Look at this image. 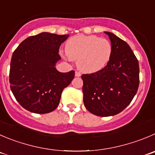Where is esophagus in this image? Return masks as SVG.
Returning a JSON list of instances; mask_svg holds the SVG:
<instances>
[{"label":"esophagus","instance_id":"obj_1","mask_svg":"<svg viewBox=\"0 0 155 155\" xmlns=\"http://www.w3.org/2000/svg\"><path fill=\"white\" fill-rule=\"evenodd\" d=\"M81 75V74L80 72H78V71L75 72V76H76V77H80Z\"/></svg>","mask_w":155,"mask_h":155}]
</instances>
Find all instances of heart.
Returning a JSON list of instances; mask_svg holds the SVG:
<instances>
[{
  "label": "heart",
  "instance_id": "b5f03b06",
  "mask_svg": "<svg viewBox=\"0 0 155 155\" xmlns=\"http://www.w3.org/2000/svg\"><path fill=\"white\" fill-rule=\"evenodd\" d=\"M65 53L69 59L77 61L81 71L92 73L107 65L111 57L112 45L110 41L98 36L78 35L68 40Z\"/></svg>",
  "mask_w": 155,
  "mask_h": 155
}]
</instances>
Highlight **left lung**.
I'll return each instance as SVG.
<instances>
[{
	"label": "left lung",
	"mask_w": 155,
	"mask_h": 155,
	"mask_svg": "<svg viewBox=\"0 0 155 155\" xmlns=\"http://www.w3.org/2000/svg\"><path fill=\"white\" fill-rule=\"evenodd\" d=\"M108 35L112 54L107 65L92 74H82L84 104L98 116H114L132 102L139 85V65L130 46L112 32Z\"/></svg>",
	"instance_id": "obj_1"
}]
</instances>
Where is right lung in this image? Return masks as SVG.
Segmentation results:
<instances>
[{"instance_id": "right-lung-1", "label": "right lung", "mask_w": 155, "mask_h": 155, "mask_svg": "<svg viewBox=\"0 0 155 155\" xmlns=\"http://www.w3.org/2000/svg\"><path fill=\"white\" fill-rule=\"evenodd\" d=\"M69 35L49 32L26 38L14 51L9 81L17 102L29 112L44 114L58 107L63 90L74 78V71L55 68L60 45Z\"/></svg>"}]
</instances>
